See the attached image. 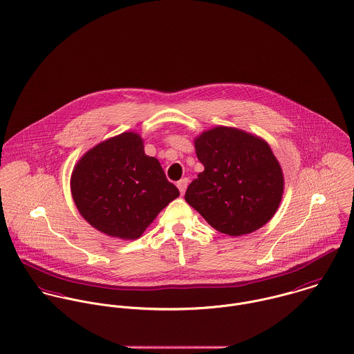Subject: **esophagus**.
<instances>
[{
    "instance_id": "1",
    "label": "esophagus",
    "mask_w": 354,
    "mask_h": 354,
    "mask_svg": "<svg viewBox=\"0 0 354 354\" xmlns=\"http://www.w3.org/2000/svg\"><path fill=\"white\" fill-rule=\"evenodd\" d=\"M177 187H178L181 195H184V192H185V189H187V187H188V178H181V180L177 183Z\"/></svg>"
}]
</instances>
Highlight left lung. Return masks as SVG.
Instances as JSON below:
<instances>
[{
  "instance_id": "1",
  "label": "left lung",
  "mask_w": 354,
  "mask_h": 354,
  "mask_svg": "<svg viewBox=\"0 0 354 354\" xmlns=\"http://www.w3.org/2000/svg\"><path fill=\"white\" fill-rule=\"evenodd\" d=\"M195 148L205 170L188 185L185 201L214 230L247 235L274 216L284 178L265 140L217 126L198 136Z\"/></svg>"
}]
</instances>
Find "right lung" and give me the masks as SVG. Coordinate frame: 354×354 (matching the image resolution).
Segmentation results:
<instances>
[{
	"label": "right lung",
	"mask_w": 354,
	"mask_h": 354,
	"mask_svg": "<svg viewBox=\"0 0 354 354\" xmlns=\"http://www.w3.org/2000/svg\"><path fill=\"white\" fill-rule=\"evenodd\" d=\"M71 194L81 216L106 235L133 240L180 192L142 138L126 131L89 149L71 174Z\"/></svg>",
	"instance_id": "add662e5"
}]
</instances>
